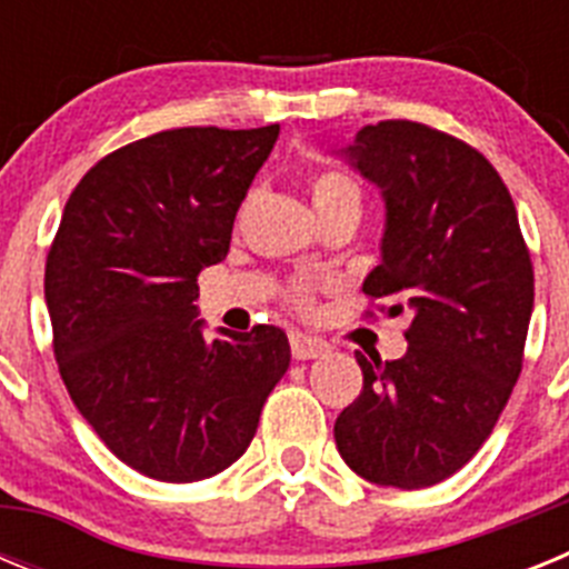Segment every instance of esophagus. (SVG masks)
I'll list each match as a JSON object with an SVG mask.
<instances>
[{
	"label": "esophagus",
	"mask_w": 569,
	"mask_h": 569,
	"mask_svg": "<svg viewBox=\"0 0 569 569\" xmlns=\"http://www.w3.org/2000/svg\"><path fill=\"white\" fill-rule=\"evenodd\" d=\"M290 350H293V359L308 361V359H319V356H325L330 347L321 339H316V336L290 333Z\"/></svg>",
	"instance_id": "obj_1"
}]
</instances>
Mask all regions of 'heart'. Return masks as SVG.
Masks as SVG:
<instances>
[{
    "label": "heart",
    "mask_w": 569,
    "mask_h": 569,
    "mask_svg": "<svg viewBox=\"0 0 569 569\" xmlns=\"http://www.w3.org/2000/svg\"><path fill=\"white\" fill-rule=\"evenodd\" d=\"M359 204V188L341 173H321L313 182V204L316 208H330V204ZM296 301H308V290L296 288Z\"/></svg>",
    "instance_id": "obj_1"
}]
</instances>
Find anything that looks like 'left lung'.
Segmentation results:
<instances>
[{"label":"left lung","mask_w":569,"mask_h":569,"mask_svg":"<svg viewBox=\"0 0 569 569\" xmlns=\"http://www.w3.org/2000/svg\"><path fill=\"white\" fill-rule=\"evenodd\" d=\"M336 153L385 202L361 290L413 316L401 359L356 356L365 387L336 419V447L373 485H439L479 453L521 373L532 264L516 204L479 150L419 122L367 124Z\"/></svg>","instance_id":"obj_1"}]
</instances>
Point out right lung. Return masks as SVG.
I'll return each instance as SVG.
<instances>
[{"label": "right lung", "instance_id": "1", "mask_svg": "<svg viewBox=\"0 0 569 569\" xmlns=\"http://www.w3.org/2000/svg\"><path fill=\"white\" fill-rule=\"evenodd\" d=\"M276 139L279 124L162 130L104 156L64 204L44 268L59 373L110 453L148 479L228 470L288 373L284 330L210 341L196 308V279L228 256Z\"/></svg>", "mask_w": 569, "mask_h": 569}]
</instances>
